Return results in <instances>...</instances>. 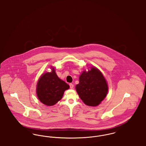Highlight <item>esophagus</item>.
Masks as SVG:
<instances>
[{"instance_id":"34e87169","label":"esophagus","mask_w":146,"mask_h":146,"mask_svg":"<svg viewBox=\"0 0 146 146\" xmlns=\"http://www.w3.org/2000/svg\"><path fill=\"white\" fill-rule=\"evenodd\" d=\"M70 89H73V88H74V85H73V84H70Z\"/></svg>"}]
</instances>
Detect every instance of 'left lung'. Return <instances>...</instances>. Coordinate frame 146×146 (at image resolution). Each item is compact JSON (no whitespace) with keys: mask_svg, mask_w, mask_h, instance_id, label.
Segmentation results:
<instances>
[{"mask_svg":"<svg viewBox=\"0 0 146 146\" xmlns=\"http://www.w3.org/2000/svg\"><path fill=\"white\" fill-rule=\"evenodd\" d=\"M77 93L85 104L97 106L104 100L108 85L102 73L96 68L84 71L79 76V83L76 86Z\"/></svg>","mask_w":146,"mask_h":146,"instance_id":"left-lung-1","label":"left lung"}]
</instances>
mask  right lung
Wrapping results in <instances>:
<instances>
[{
	"label": "right lung",
	"instance_id": "1",
	"mask_svg": "<svg viewBox=\"0 0 146 146\" xmlns=\"http://www.w3.org/2000/svg\"><path fill=\"white\" fill-rule=\"evenodd\" d=\"M69 88L70 86L57 76L54 68H52L51 72L40 78L37 84V96L43 104L51 106L59 101L64 91Z\"/></svg>",
	"mask_w": 146,
	"mask_h": 146
}]
</instances>
